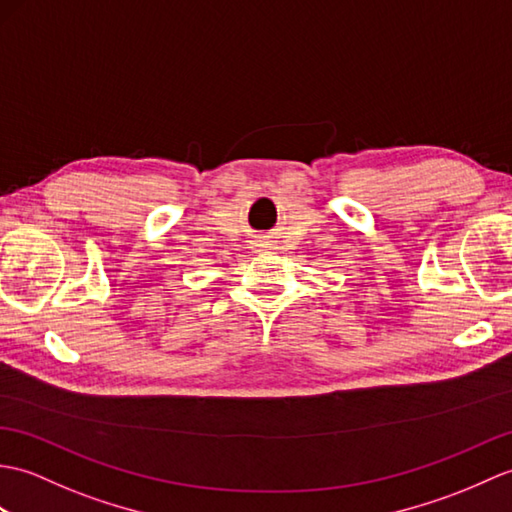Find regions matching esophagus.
I'll use <instances>...</instances> for the list:
<instances>
[{"label":"esophagus","instance_id":"obj_1","mask_svg":"<svg viewBox=\"0 0 512 512\" xmlns=\"http://www.w3.org/2000/svg\"><path fill=\"white\" fill-rule=\"evenodd\" d=\"M255 244H257V246H268V244H266V242H264V240H257V242H255Z\"/></svg>","mask_w":512,"mask_h":512}]
</instances>
